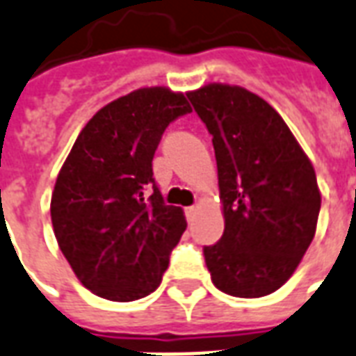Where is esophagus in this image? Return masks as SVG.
I'll use <instances>...</instances> for the list:
<instances>
[{"mask_svg": "<svg viewBox=\"0 0 356 356\" xmlns=\"http://www.w3.org/2000/svg\"><path fill=\"white\" fill-rule=\"evenodd\" d=\"M197 210H199V207H197V204H193V207L186 208V216H188L189 221H193V218H195V213H197Z\"/></svg>", "mask_w": 356, "mask_h": 356, "instance_id": "1", "label": "esophagus"}]
</instances>
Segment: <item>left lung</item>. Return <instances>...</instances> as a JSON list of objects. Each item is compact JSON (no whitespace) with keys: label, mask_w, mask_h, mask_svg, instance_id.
I'll return each mask as SVG.
<instances>
[{"label":"left lung","mask_w":356,"mask_h":356,"mask_svg":"<svg viewBox=\"0 0 356 356\" xmlns=\"http://www.w3.org/2000/svg\"><path fill=\"white\" fill-rule=\"evenodd\" d=\"M212 135L225 231L204 248L213 285L259 298L295 274L317 231L314 165L283 118L250 90L210 82L188 92Z\"/></svg>","instance_id":"left-lung-1"}]
</instances>
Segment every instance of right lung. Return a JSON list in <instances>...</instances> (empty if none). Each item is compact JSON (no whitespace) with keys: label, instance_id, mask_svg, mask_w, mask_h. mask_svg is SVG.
Wrapping results in <instances>:
<instances>
[{"label":"right lung","instance_id":"obj_1","mask_svg":"<svg viewBox=\"0 0 356 356\" xmlns=\"http://www.w3.org/2000/svg\"><path fill=\"white\" fill-rule=\"evenodd\" d=\"M188 112L181 92L138 88L99 108L61 165L52 227L74 276L93 295L131 302L159 287L188 223L180 207L163 202L152 159L167 125Z\"/></svg>","mask_w":356,"mask_h":356}]
</instances>
